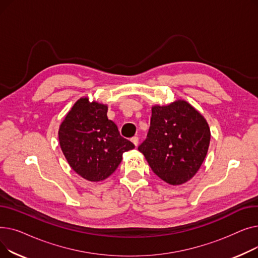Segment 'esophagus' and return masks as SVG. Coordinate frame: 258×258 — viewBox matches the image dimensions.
Returning a JSON list of instances; mask_svg holds the SVG:
<instances>
[{"label": "esophagus", "instance_id": "esophagus-1", "mask_svg": "<svg viewBox=\"0 0 258 258\" xmlns=\"http://www.w3.org/2000/svg\"><path fill=\"white\" fill-rule=\"evenodd\" d=\"M131 141H132L135 145L137 146V145H138V142H139V138H138L137 136H134V137H132V138H131Z\"/></svg>", "mask_w": 258, "mask_h": 258}]
</instances>
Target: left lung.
<instances>
[{
  "mask_svg": "<svg viewBox=\"0 0 258 258\" xmlns=\"http://www.w3.org/2000/svg\"><path fill=\"white\" fill-rule=\"evenodd\" d=\"M209 142L210 130L204 117L188 102L177 100L152 108L151 126L138 151L160 179L181 185L200 169Z\"/></svg>",
  "mask_w": 258,
  "mask_h": 258,
  "instance_id": "obj_1",
  "label": "left lung"
}]
</instances>
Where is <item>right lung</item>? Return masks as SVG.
Here are the masks:
<instances>
[{
    "label": "right lung",
    "mask_w": 258,
    "mask_h": 258,
    "mask_svg": "<svg viewBox=\"0 0 258 258\" xmlns=\"http://www.w3.org/2000/svg\"><path fill=\"white\" fill-rule=\"evenodd\" d=\"M107 106L79 99L59 127L61 151L72 169L84 179L98 182L116 170L122 155L135 147L121 137L117 125L108 120Z\"/></svg>",
    "instance_id": "right-lung-1"
}]
</instances>
